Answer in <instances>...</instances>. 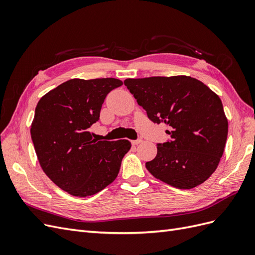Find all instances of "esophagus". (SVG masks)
<instances>
[{"instance_id": "34e87169", "label": "esophagus", "mask_w": 255, "mask_h": 255, "mask_svg": "<svg viewBox=\"0 0 255 255\" xmlns=\"http://www.w3.org/2000/svg\"><path fill=\"white\" fill-rule=\"evenodd\" d=\"M142 141V139H136V140H132L130 142H132L133 145H137L138 143H140Z\"/></svg>"}]
</instances>
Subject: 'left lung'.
<instances>
[{
	"label": "left lung",
	"instance_id": "obj_1",
	"mask_svg": "<svg viewBox=\"0 0 255 255\" xmlns=\"http://www.w3.org/2000/svg\"><path fill=\"white\" fill-rule=\"evenodd\" d=\"M125 85L154 123H165L171 139L157 144L145 167L156 179L180 189L205 182L218 167L228 137L220 98L186 75L127 79Z\"/></svg>",
	"mask_w": 255,
	"mask_h": 255
}]
</instances>
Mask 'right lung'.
Listing matches in <instances>:
<instances>
[{
	"instance_id": "1",
	"label": "right lung",
	"mask_w": 255,
	"mask_h": 255,
	"mask_svg": "<svg viewBox=\"0 0 255 255\" xmlns=\"http://www.w3.org/2000/svg\"><path fill=\"white\" fill-rule=\"evenodd\" d=\"M123 83L114 78L69 80L38 102L30 136L43 172L59 188L75 197L101 191L117 177L127 139L92 138L89 128L100 118L110 91Z\"/></svg>"
}]
</instances>
